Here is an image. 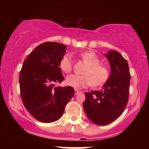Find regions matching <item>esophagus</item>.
<instances>
[{
    "label": "esophagus",
    "instance_id": "1",
    "mask_svg": "<svg viewBox=\"0 0 149 149\" xmlns=\"http://www.w3.org/2000/svg\"><path fill=\"white\" fill-rule=\"evenodd\" d=\"M78 93H80V91H78V90H75V95H78Z\"/></svg>",
    "mask_w": 149,
    "mask_h": 149
}]
</instances>
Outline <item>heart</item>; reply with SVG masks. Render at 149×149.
Listing matches in <instances>:
<instances>
[{
    "instance_id": "b5f03b06",
    "label": "heart",
    "mask_w": 149,
    "mask_h": 149,
    "mask_svg": "<svg viewBox=\"0 0 149 149\" xmlns=\"http://www.w3.org/2000/svg\"><path fill=\"white\" fill-rule=\"evenodd\" d=\"M80 57L88 64L83 72L84 76L69 75L66 78V85L76 90H80L92 85L97 87L105 83L109 77V70L105 66L100 64V59L95 53L87 51L81 53ZM72 66L71 54L66 53L60 59L59 67L63 72L69 73L72 70Z\"/></svg>"
}]
</instances>
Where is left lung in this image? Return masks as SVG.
<instances>
[{
	"label": "left lung",
	"instance_id": "left-lung-1",
	"mask_svg": "<svg viewBox=\"0 0 149 149\" xmlns=\"http://www.w3.org/2000/svg\"><path fill=\"white\" fill-rule=\"evenodd\" d=\"M105 56L111 66L110 76L100 91L86 92L83 103L88 118L98 125H105L117 119L129 97L130 73L127 60L117 51H109Z\"/></svg>",
	"mask_w": 149,
	"mask_h": 149
}]
</instances>
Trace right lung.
Masks as SVG:
<instances>
[{"label": "right lung", "instance_id": "obj_1", "mask_svg": "<svg viewBox=\"0 0 149 149\" xmlns=\"http://www.w3.org/2000/svg\"><path fill=\"white\" fill-rule=\"evenodd\" d=\"M64 44L45 42L39 45L24 61L19 74L22 102L34 118L52 123L62 116L72 98V87H56L64 80L59 61L66 53Z\"/></svg>", "mask_w": 149, "mask_h": 149}]
</instances>
